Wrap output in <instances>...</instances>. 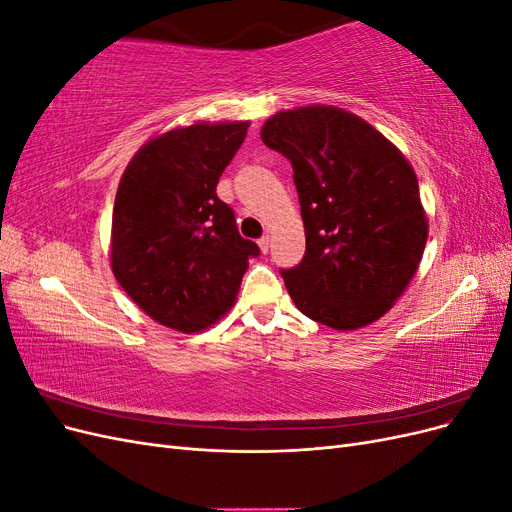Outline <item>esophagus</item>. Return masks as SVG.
Returning <instances> with one entry per match:
<instances>
[{"instance_id":"34e87169","label":"esophagus","mask_w":512,"mask_h":512,"mask_svg":"<svg viewBox=\"0 0 512 512\" xmlns=\"http://www.w3.org/2000/svg\"><path fill=\"white\" fill-rule=\"evenodd\" d=\"M258 247H260V252H262V254H267V252H269V247H271V237H269V235L260 237V239H258Z\"/></svg>"}]
</instances>
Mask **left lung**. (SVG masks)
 I'll list each match as a JSON object with an SVG mask.
<instances>
[{"instance_id":"8db88e82","label":"left lung","mask_w":512,"mask_h":512,"mask_svg":"<svg viewBox=\"0 0 512 512\" xmlns=\"http://www.w3.org/2000/svg\"><path fill=\"white\" fill-rule=\"evenodd\" d=\"M260 138L292 164L305 256L282 277L299 312L335 331L382 318L425 252L427 213L412 164L389 138L337 106H299Z\"/></svg>"}]
</instances>
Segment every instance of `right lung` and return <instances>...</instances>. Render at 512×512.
I'll return each mask as SVG.
<instances>
[{
	"label": "right lung",
	"mask_w": 512,
	"mask_h": 512,
	"mask_svg": "<svg viewBox=\"0 0 512 512\" xmlns=\"http://www.w3.org/2000/svg\"><path fill=\"white\" fill-rule=\"evenodd\" d=\"M250 121H198L149 138L119 181L111 269L143 312L168 329L196 333L237 299L258 245L239 235L215 194Z\"/></svg>",
	"instance_id": "obj_1"
}]
</instances>
